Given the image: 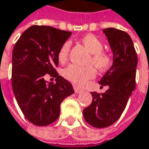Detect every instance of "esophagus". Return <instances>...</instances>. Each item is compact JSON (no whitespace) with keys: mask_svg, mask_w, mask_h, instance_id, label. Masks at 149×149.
<instances>
[{"mask_svg":"<svg viewBox=\"0 0 149 149\" xmlns=\"http://www.w3.org/2000/svg\"><path fill=\"white\" fill-rule=\"evenodd\" d=\"M73 89H74V91L76 93H81L83 91V89L82 88H78L77 86H73Z\"/></svg>","mask_w":149,"mask_h":149,"instance_id":"obj_1","label":"esophagus"}]
</instances>
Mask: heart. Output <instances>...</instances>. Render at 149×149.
Listing matches in <instances>:
<instances>
[{
  "instance_id": "heart-1",
  "label": "heart",
  "mask_w": 149,
  "mask_h": 149,
  "mask_svg": "<svg viewBox=\"0 0 149 149\" xmlns=\"http://www.w3.org/2000/svg\"><path fill=\"white\" fill-rule=\"evenodd\" d=\"M81 41L83 45L91 53V58L89 60L99 70H106L111 65V57L109 54L103 50V41L93 33H88L82 37ZM70 43L65 42L58 51V60L61 63H65L69 56ZM63 75L71 83L78 86H83L88 80L93 79L96 71L92 65L81 66L71 64L66 67L63 71Z\"/></svg>"
}]
</instances>
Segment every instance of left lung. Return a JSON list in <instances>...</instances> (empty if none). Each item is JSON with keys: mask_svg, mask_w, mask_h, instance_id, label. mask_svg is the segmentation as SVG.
<instances>
[{"mask_svg": "<svg viewBox=\"0 0 149 149\" xmlns=\"http://www.w3.org/2000/svg\"><path fill=\"white\" fill-rule=\"evenodd\" d=\"M113 52V64L99 82L109 86L104 93L92 92L91 104L83 109L85 120L96 128L111 126L118 120L127 106L136 87L137 56L130 35L114 28L104 29Z\"/></svg>", "mask_w": 149, "mask_h": 149, "instance_id": "obj_1", "label": "left lung"}]
</instances>
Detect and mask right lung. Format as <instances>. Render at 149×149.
<instances>
[{
	"label": "right lung",
	"instance_id": "1",
	"mask_svg": "<svg viewBox=\"0 0 149 149\" xmlns=\"http://www.w3.org/2000/svg\"><path fill=\"white\" fill-rule=\"evenodd\" d=\"M71 34L50 26L33 25L15 44L13 89L25 118L35 126L45 127L56 121L61 102L74 93L72 85L55 68L58 66V51ZM45 74L56 77L57 83L47 84Z\"/></svg>",
	"mask_w": 149,
	"mask_h": 149
}]
</instances>
